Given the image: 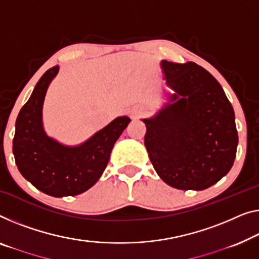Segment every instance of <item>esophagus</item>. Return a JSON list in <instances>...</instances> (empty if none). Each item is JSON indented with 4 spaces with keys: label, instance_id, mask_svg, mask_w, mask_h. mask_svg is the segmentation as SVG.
Instances as JSON below:
<instances>
[{
    "label": "esophagus",
    "instance_id": "34e87169",
    "mask_svg": "<svg viewBox=\"0 0 259 259\" xmlns=\"http://www.w3.org/2000/svg\"><path fill=\"white\" fill-rule=\"evenodd\" d=\"M144 115V109H143L142 107H136L135 109H133V111H131V116H133V118H138L141 117Z\"/></svg>",
    "mask_w": 259,
    "mask_h": 259
}]
</instances>
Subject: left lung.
I'll use <instances>...</instances> for the list:
<instances>
[{"label": "left lung", "instance_id": "8db88e82", "mask_svg": "<svg viewBox=\"0 0 259 259\" xmlns=\"http://www.w3.org/2000/svg\"><path fill=\"white\" fill-rule=\"evenodd\" d=\"M172 93L143 118L144 144L157 175L178 190L202 191L233 166L238 144L233 106L209 72L193 61H160Z\"/></svg>", "mask_w": 259, "mask_h": 259}]
</instances>
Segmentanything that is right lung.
I'll return each mask as SVG.
<instances>
[{
  "mask_svg": "<svg viewBox=\"0 0 259 259\" xmlns=\"http://www.w3.org/2000/svg\"><path fill=\"white\" fill-rule=\"evenodd\" d=\"M59 66L46 71L19 111L13 152L24 178L45 194L63 198L90 190L102 176L110 152L131 119L118 116L79 145L61 144L44 130L43 105L46 92Z\"/></svg>",
  "mask_w": 259,
  "mask_h": 259,
  "instance_id": "right-lung-1",
  "label": "right lung"
}]
</instances>
